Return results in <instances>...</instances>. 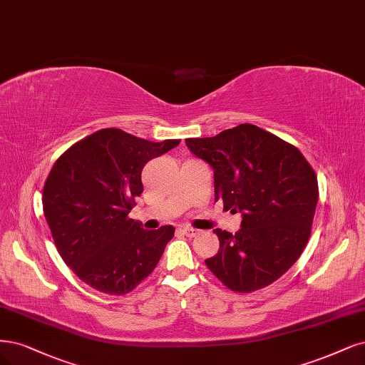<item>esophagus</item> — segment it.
<instances>
[{
  "label": "esophagus",
  "instance_id": "esophagus-1",
  "mask_svg": "<svg viewBox=\"0 0 365 365\" xmlns=\"http://www.w3.org/2000/svg\"><path fill=\"white\" fill-rule=\"evenodd\" d=\"M181 231H182L187 237H195V235L199 232L197 230L192 228V226H181Z\"/></svg>",
  "mask_w": 365,
  "mask_h": 365
}]
</instances>
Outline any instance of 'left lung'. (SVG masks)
<instances>
[{
    "instance_id": "left-lung-1",
    "label": "left lung",
    "mask_w": 365,
    "mask_h": 365,
    "mask_svg": "<svg viewBox=\"0 0 365 365\" xmlns=\"http://www.w3.org/2000/svg\"><path fill=\"white\" fill-rule=\"evenodd\" d=\"M185 145L215 170V199L242 212L234 235L215 230L220 246L207 267L237 293L279 279L311 234L319 185L309 163L293 145L250 123Z\"/></svg>"
}]
</instances>
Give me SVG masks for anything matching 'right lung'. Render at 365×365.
Segmentation results:
<instances>
[{"mask_svg":"<svg viewBox=\"0 0 365 365\" xmlns=\"http://www.w3.org/2000/svg\"><path fill=\"white\" fill-rule=\"evenodd\" d=\"M180 142L104 128L72 145L49 172L42 196L46 223L66 266L95 290L127 294L155 269L175 228L143 230L128 215L143 193L146 163Z\"/></svg>","mask_w":365,"mask_h":365,"instance_id":"right-lung-1","label":"right lung"}]
</instances>
